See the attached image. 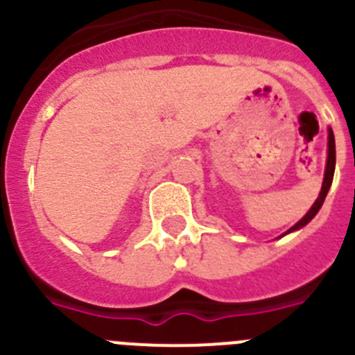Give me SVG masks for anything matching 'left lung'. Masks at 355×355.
<instances>
[{"mask_svg":"<svg viewBox=\"0 0 355 355\" xmlns=\"http://www.w3.org/2000/svg\"><path fill=\"white\" fill-rule=\"evenodd\" d=\"M334 166H336V150H334V135H333V129L329 128V135H327V162H326V171H324V182H322V189H320L319 198H317L315 203L312 205V208L308 210V214L304 215L303 218H301L300 223L294 224V226L291 227V230L287 231V233H284V234H289V233H293V231L301 230V227L306 226V224L310 223V220H312L313 217H315L317 211H319L320 207H322L324 200H326L327 191H329L331 184H333ZM284 234H282V236H284Z\"/></svg>","mask_w":355,"mask_h":355,"instance_id":"left-lung-1","label":"left lung"}]
</instances>
